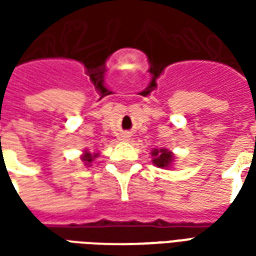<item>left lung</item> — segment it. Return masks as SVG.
<instances>
[{
	"instance_id": "8db88e82",
	"label": "left lung",
	"mask_w": 256,
	"mask_h": 256,
	"mask_svg": "<svg viewBox=\"0 0 256 256\" xmlns=\"http://www.w3.org/2000/svg\"><path fill=\"white\" fill-rule=\"evenodd\" d=\"M152 156H154V164L158 167H168L174 159L172 152H168L167 150H154Z\"/></svg>"
}]
</instances>
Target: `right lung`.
<instances>
[{
  "label": "right lung",
  "mask_w": 256,
  "mask_h": 256,
  "mask_svg": "<svg viewBox=\"0 0 256 256\" xmlns=\"http://www.w3.org/2000/svg\"><path fill=\"white\" fill-rule=\"evenodd\" d=\"M97 155H92V154H84V156L82 158V160L84 162V163H92V160H93V158H96Z\"/></svg>",
  "instance_id": "1"
}]
</instances>
